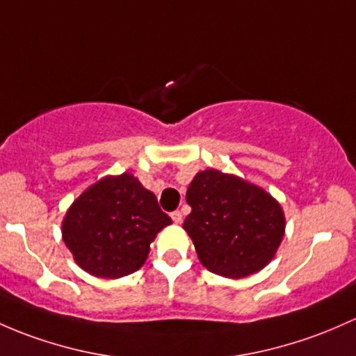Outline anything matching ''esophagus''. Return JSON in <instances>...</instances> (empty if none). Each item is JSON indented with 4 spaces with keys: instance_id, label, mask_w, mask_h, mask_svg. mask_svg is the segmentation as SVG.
<instances>
[{
    "instance_id": "obj_1",
    "label": "esophagus",
    "mask_w": 356,
    "mask_h": 356,
    "mask_svg": "<svg viewBox=\"0 0 356 356\" xmlns=\"http://www.w3.org/2000/svg\"><path fill=\"white\" fill-rule=\"evenodd\" d=\"M170 216H172V220H174L175 223H181V222H182V213L179 211V209H175V211H172Z\"/></svg>"
}]
</instances>
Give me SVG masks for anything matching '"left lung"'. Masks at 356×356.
Returning a JSON list of instances; mask_svg holds the SVG:
<instances>
[{"label":"left lung","mask_w":356,"mask_h":356,"mask_svg":"<svg viewBox=\"0 0 356 356\" xmlns=\"http://www.w3.org/2000/svg\"><path fill=\"white\" fill-rule=\"evenodd\" d=\"M186 201L193 211L184 230L201 264L227 278H244L263 269L285 234L282 207L266 191L235 175L209 168L189 184Z\"/></svg>","instance_id":"8db88e82"}]
</instances>
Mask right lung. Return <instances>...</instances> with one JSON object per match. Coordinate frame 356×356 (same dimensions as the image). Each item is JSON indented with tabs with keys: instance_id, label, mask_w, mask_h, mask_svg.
Instances as JSON below:
<instances>
[{
	"instance_id": "right-lung-1",
	"label": "right lung",
	"mask_w": 356,
	"mask_h": 356,
	"mask_svg": "<svg viewBox=\"0 0 356 356\" xmlns=\"http://www.w3.org/2000/svg\"><path fill=\"white\" fill-rule=\"evenodd\" d=\"M172 220L133 175L106 177L71 204L63 241L81 269L121 278L143 266L149 244Z\"/></svg>"
}]
</instances>
